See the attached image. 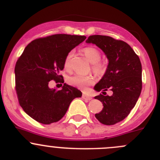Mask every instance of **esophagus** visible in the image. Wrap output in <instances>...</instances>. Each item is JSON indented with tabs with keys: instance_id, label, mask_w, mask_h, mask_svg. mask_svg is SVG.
I'll use <instances>...</instances> for the list:
<instances>
[{
	"instance_id": "esophagus-1",
	"label": "esophagus",
	"mask_w": 160,
	"mask_h": 160,
	"mask_svg": "<svg viewBox=\"0 0 160 160\" xmlns=\"http://www.w3.org/2000/svg\"><path fill=\"white\" fill-rule=\"evenodd\" d=\"M82 98H83V99H84V100H87V101H90L92 99V98H91V96L88 95V94H82Z\"/></svg>"
}]
</instances>
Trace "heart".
Listing matches in <instances>:
<instances>
[{
  "mask_svg": "<svg viewBox=\"0 0 160 160\" xmlns=\"http://www.w3.org/2000/svg\"><path fill=\"white\" fill-rule=\"evenodd\" d=\"M83 52L91 62H92L91 68L97 74H102L105 70L104 63L100 61L101 52L94 47H87L83 49ZM72 56V52H69L64 59V68L67 70L70 69V59ZM69 85L78 88L81 91H86L88 87L94 83V79L92 76L74 75L69 77L67 80Z\"/></svg>",
  "mask_w": 160,
  "mask_h": 160,
  "instance_id": "b5f03b06",
  "label": "heart"
}]
</instances>
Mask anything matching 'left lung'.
<instances>
[{
    "instance_id": "8db88e82",
    "label": "left lung",
    "mask_w": 160,
    "mask_h": 160,
    "mask_svg": "<svg viewBox=\"0 0 160 160\" xmlns=\"http://www.w3.org/2000/svg\"><path fill=\"white\" fill-rule=\"evenodd\" d=\"M86 42L98 46L108 59L106 72L94 86V90L105 91L109 89L113 92L111 96L100 94L94 97L104 106L95 117L102 124H116L130 114L140 96L142 63L131 46L123 41L108 36L92 35Z\"/></svg>"
}]
</instances>
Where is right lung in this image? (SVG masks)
<instances>
[{"label": "right lung", "mask_w": 160, "mask_h": 160, "mask_svg": "<svg viewBox=\"0 0 160 160\" xmlns=\"http://www.w3.org/2000/svg\"><path fill=\"white\" fill-rule=\"evenodd\" d=\"M86 39L85 36L55 34L31 41L17 60L15 91L25 112L43 124L55 123L67 112L71 102L80 98V90L64 83L51 89V80L64 83L60 72L66 55Z\"/></svg>", "instance_id": "add662e5"}]
</instances>
